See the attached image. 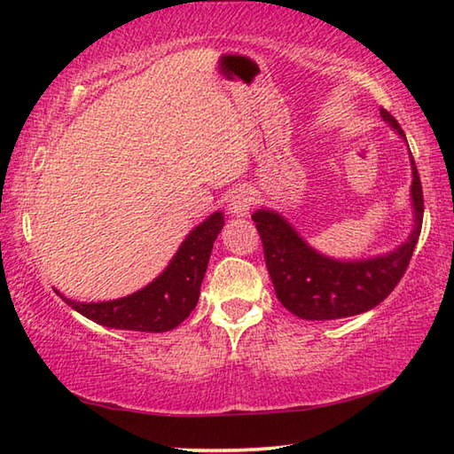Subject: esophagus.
I'll use <instances>...</instances> for the list:
<instances>
[{"label":"esophagus","mask_w":454,"mask_h":454,"mask_svg":"<svg viewBox=\"0 0 454 454\" xmlns=\"http://www.w3.org/2000/svg\"><path fill=\"white\" fill-rule=\"evenodd\" d=\"M252 204H254V192L248 188H238L230 196V212L234 216H248Z\"/></svg>","instance_id":"34e87169"}]
</instances>
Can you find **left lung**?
<instances>
[{"mask_svg": "<svg viewBox=\"0 0 454 454\" xmlns=\"http://www.w3.org/2000/svg\"><path fill=\"white\" fill-rule=\"evenodd\" d=\"M384 121L393 126L395 132L404 137L403 128L390 114L380 107ZM406 140V137H404ZM412 164V208L414 226L409 240L384 256L366 260L328 258L306 244L304 238L274 210H256L252 220L256 222L258 234L262 238L264 260L270 274L276 298L284 309L304 320H334L379 306L406 272L414 246L419 242L422 228V200L420 178Z\"/></svg>", "mask_w": 454, "mask_h": 454, "instance_id": "left-lung-1", "label": "left lung"}]
</instances>
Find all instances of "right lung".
Wrapping results in <instances>:
<instances>
[{
    "label": "right lung",
    "mask_w": 454,
    "mask_h": 454,
    "mask_svg": "<svg viewBox=\"0 0 454 454\" xmlns=\"http://www.w3.org/2000/svg\"><path fill=\"white\" fill-rule=\"evenodd\" d=\"M224 216L214 212L186 236L166 270L134 294L107 302H75L61 296L82 317L107 328L166 333L190 317L200 298L206 268Z\"/></svg>",
    "instance_id": "right-lung-1"
}]
</instances>
